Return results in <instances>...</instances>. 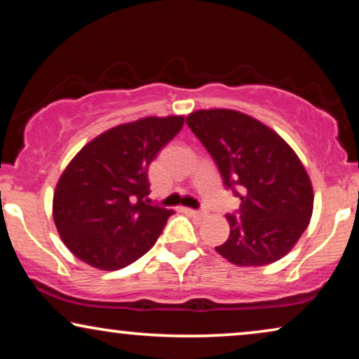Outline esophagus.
I'll use <instances>...</instances> for the list:
<instances>
[{
  "label": "esophagus",
  "mask_w": 359,
  "mask_h": 359,
  "mask_svg": "<svg viewBox=\"0 0 359 359\" xmlns=\"http://www.w3.org/2000/svg\"><path fill=\"white\" fill-rule=\"evenodd\" d=\"M188 212H189L191 215H194V217H198V219L208 217V212H205V210H193V209H188Z\"/></svg>",
  "instance_id": "obj_1"
}]
</instances>
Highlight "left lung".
<instances>
[{"label":"left lung","mask_w":359,"mask_h":359,"mask_svg":"<svg viewBox=\"0 0 359 359\" xmlns=\"http://www.w3.org/2000/svg\"><path fill=\"white\" fill-rule=\"evenodd\" d=\"M186 124L219 166L225 188L240 198L217 253L237 266L281 259L312 215V183L301 160L276 132L243 112L201 109Z\"/></svg>","instance_id":"left-lung-1"}]
</instances>
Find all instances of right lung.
<instances>
[{"label":"right lung","mask_w":359,"mask_h":359,"mask_svg":"<svg viewBox=\"0 0 359 359\" xmlns=\"http://www.w3.org/2000/svg\"><path fill=\"white\" fill-rule=\"evenodd\" d=\"M183 124V116H168L112 127L68 163L53 193V220L76 258L116 271L154 247L173 212L147 204L149 165Z\"/></svg>","instance_id":"1"}]
</instances>
